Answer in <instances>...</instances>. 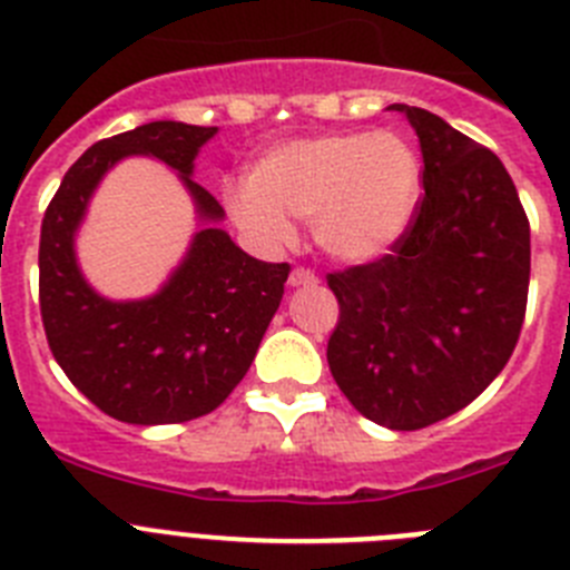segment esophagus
<instances>
[{"label":"esophagus","mask_w":570,"mask_h":570,"mask_svg":"<svg viewBox=\"0 0 570 570\" xmlns=\"http://www.w3.org/2000/svg\"><path fill=\"white\" fill-rule=\"evenodd\" d=\"M291 288H314L316 282H320V276L314 274V271L308 268H294L291 271Z\"/></svg>","instance_id":"esophagus-1"}]
</instances>
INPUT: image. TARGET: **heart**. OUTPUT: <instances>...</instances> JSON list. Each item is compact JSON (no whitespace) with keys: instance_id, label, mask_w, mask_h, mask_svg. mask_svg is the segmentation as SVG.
<instances>
[{"instance_id":"1","label":"heart","mask_w":570,"mask_h":570,"mask_svg":"<svg viewBox=\"0 0 570 570\" xmlns=\"http://www.w3.org/2000/svg\"><path fill=\"white\" fill-rule=\"evenodd\" d=\"M225 203L236 225L268 248L294 239V216L314 225L316 245L334 259L371 262L414 223L422 163L391 130L291 139L262 156L250 183L225 190Z\"/></svg>"}]
</instances>
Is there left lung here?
I'll return each instance as SVG.
<instances>
[{"label":"left lung","mask_w":570,"mask_h":570,"mask_svg":"<svg viewBox=\"0 0 570 570\" xmlns=\"http://www.w3.org/2000/svg\"><path fill=\"white\" fill-rule=\"evenodd\" d=\"M391 110L420 136L425 196L391 254L328 274L340 299L328 365L362 416L416 431L462 411L511 360L531 228L500 156L431 110Z\"/></svg>","instance_id":"8db88e82"}]
</instances>
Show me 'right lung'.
<instances>
[{"mask_svg": "<svg viewBox=\"0 0 570 570\" xmlns=\"http://www.w3.org/2000/svg\"><path fill=\"white\" fill-rule=\"evenodd\" d=\"M216 128L148 122L90 145L50 199L39 239V308L68 380L99 411L130 425L210 414L248 374L279 308L288 262H259L219 228L223 205L196 185L194 159ZM125 155L174 167L195 199L200 230L163 289L145 301L97 295L76 262V230L101 176Z\"/></svg>", "mask_w": 570, "mask_h": 570, "instance_id": "right-lung-1", "label": "right lung"}]
</instances>
